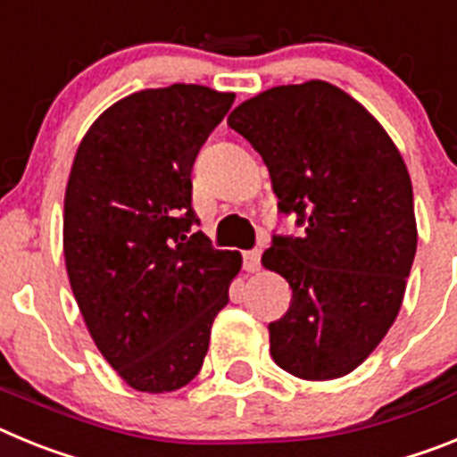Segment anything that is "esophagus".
Instances as JSON below:
<instances>
[{"label": "esophagus", "instance_id": "1", "mask_svg": "<svg viewBox=\"0 0 457 457\" xmlns=\"http://www.w3.org/2000/svg\"><path fill=\"white\" fill-rule=\"evenodd\" d=\"M242 265L247 272H256L261 268V249H249V252L242 253Z\"/></svg>", "mask_w": 457, "mask_h": 457}]
</instances>
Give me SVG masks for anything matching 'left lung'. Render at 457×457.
Here are the masks:
<instances>
[{
	"label": "left lung",
	"mask_w": 457,
	"mask_h": 457,
	"mask_svg": "<svg viewBox=\"0 0 457 457\" xmlns=\"http://www.w3.org/2000/svg\"><path fill=\"white\" fill-rule=\"evenodd\" d=\"M228 125L261 153L278 212L302 228L272 236L263 253L293 288L268 325L270 354L295 378L348 375L394 325L417 253L401 153L357 100L320 79L258 93Z\"/></svg>",
	"instance_id": "8db88e82"
}]
</instances>
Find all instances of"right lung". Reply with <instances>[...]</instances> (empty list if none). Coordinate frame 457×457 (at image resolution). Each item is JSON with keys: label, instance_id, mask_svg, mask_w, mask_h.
I'll return each instance as SVG.
<instances>
[{"label": "right lung", "instance_id": "add662e5", "mask_svg": "<svg viewBox=\"0 0 457 457\" xmlns=\"http://www.w3.org/2000/svg\"><path fill=\"white\" fill-rule=\"evenodd\" d=\"M233 93L199 84L146 88L88 128L63 204L71 288L93 341L137 391L185 386L240 272L192 208V167Z\"/></svg>", "mask_w": 457, "mask_h": 457}]
</instances>
